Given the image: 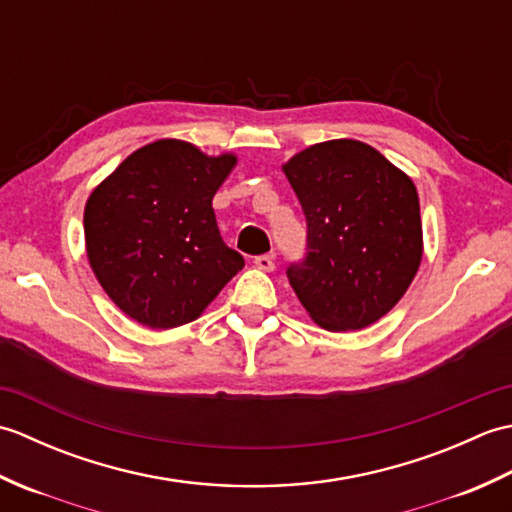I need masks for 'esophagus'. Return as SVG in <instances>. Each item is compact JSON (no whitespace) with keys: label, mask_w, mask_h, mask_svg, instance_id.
<instances>
[{"label":"esophagus","mask_w":512,"mask_h":512,"mask_svg":"<svg viewBox=\"0 0 512 512\" xmlns=\"http://www.w3.org/2000/svg\"><path fill=\"white\" fill-rule=\"evenodd\" d=\"M255 266L259 270H266V273H273V270H275V255H259V257H255Z\"/></svg>","instance_id":"1"}]
</instances>
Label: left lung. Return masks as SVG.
<instances>
[{
	"mask_svg": "<svg viewBox=\"0 0 512 512\" xmlns=\"http://www.w3.org/2000/svg\"><path fill=\"white\" fill-rule=\"evenodd\" d=\"M308 222L303 262L288 268L310 319L363 330L396 306L422 262L416 184L361 140H325L284 167Z\"/></svg>",
	"mask_w": 512,
	"mask_h": 512,
	"instance_id": "obj_1",
	"label": "left lung"
}]
</instances>
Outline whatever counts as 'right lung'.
Segmentation results:
<instances>
[{
    "label": "right lung",
    "mask_w": 512,
    "mask_h": 512,
    "mask_svg": "<svg viewBox=\"0 0 512 512\" xmlns=\"http://www.w3.org/2000/svg\"><path fill=\"white\" fill-rule=\"evenodd\" d=\"M237 156L176 138L136 149L85 204V250L127 317L154 330L195 321L244 268L215 222L213 195Z\"/></svg>",
    "instance_id": "1"
}]
</instances>
